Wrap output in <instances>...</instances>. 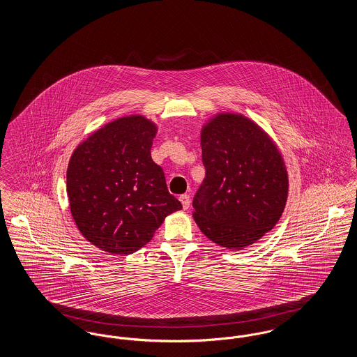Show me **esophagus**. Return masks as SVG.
<instances>
[{"mask_svg":"<svg viewBox=\"0 0 357 357\" xmlns=\"http://www.w3.org/2000/svg\"><path fill=\"white\" fill-rule=\"evenodd\" d=\"M179 201L182 202V206H183L185 210H187V208L190 207V197L186 195V194H185V195H181V197H179Z\"/></svg>","mask_w":357,"mask_h":357,"instance_id":"esophagus-1","label":"esophagus"}]
</instances>
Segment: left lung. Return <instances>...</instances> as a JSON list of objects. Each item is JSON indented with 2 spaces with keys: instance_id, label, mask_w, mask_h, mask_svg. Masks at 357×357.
Listing matches in <instances>:
<instances>
[{
  "instance_id": "1",
  "label": "left lung",
  "mask_w": 357,
  "mask_h": 357,
  "mask_svg": "<svg viewBox=\"0 0 357 357\" xmlns=\"http://www.w3.org/2000/svg\"><path fill=\"white\" fill-rule=\"evenodd\" d=\"M204 183L192 206L206 237L241 250L271 231L288 199V171L271 136L253 120L225 112L201 131Z\"/></svg>"
}]
</instances>
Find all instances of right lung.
<instances>
[{"label":"right lung","mask_w":357,"mask_h":357,"mask_svg":"<svg viewBox=\"0 0 357 357\" xmlns=\"http://www.w3.org/2000/svg\"><path fill=\"white\" fill-rule=\"evenodd\" d=\"M158 128L142 115L114 120L88 136L69 160V208L83 237L111 255H131L182 208L151 159Z\"/></svg>","instance_id":"right-lung-1"}]
</instances>
